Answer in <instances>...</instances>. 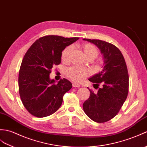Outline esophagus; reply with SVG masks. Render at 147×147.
<instances>
[{
	"label": "esophagus",
	"instance_id": "1",
	"mask_svg": "<svg viewBox=\"0 0 147 147\" xmlns=\"http://www.w3.org/2000/svg\"><path fill=\"white\" fill-rule=\"evenodd\" d=\"M73 87H80V85L78 84V83H73Z\"/></svg>",
	"mask_w": 147,
	"mask_h": 147
}]
</instances>
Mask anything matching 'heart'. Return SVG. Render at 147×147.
Masks as SVG:
<instances>
[{
    "label": "heart",
    "mask_w": 147,
    "mask_h": 147,
    "mask_svg": "<svg viewBox=\"0 0 147 147\" xmlns=\"http://www.w3.org/2000/svg\"><path fill=\"white\" fill-rule=\"evenodd\" d=\"M81 47L84 52V54L89 59H94L99 54V51L97 47L93 44L91 43L85 42L81 44ZM73 47L69 46L66 47L63 51L61 54V59L64 62H67L69 60V57L72 51ZM91 71L86 68H83L80 66H73L71 67L66 70V74L68 78L71 80L75 82H81L84 80L85 78L90 76Z\"/></svg>",
    "instance_id": "b5f03b06"
}]
</instances>
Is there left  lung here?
Instances as JSON below:
<instances>
[{
	"label": "left lung",
	"instance_id": "1",
	"mask_svg": "<svg viewBox=\"0 0 147 147\" xmlns=\"http://www.w3.org/2000/svg\"><path fill=\"white\" fill-rule=\"evenodd\" d=\"M93 43L103 55V68L91 77L96 93L88 88L90 96L84 102L85 113L92 120L105 123L114 118L120 110L128 96L129 76L125 60L117 46L104 40L83 39ZM100 84L101 87H98Z\"/></svg>",
	"mask_w": 147,
	"mask_h": 147
}]
</instances>
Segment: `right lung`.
<instances>
[{
	"label": "right lung",
	"mask_w": 147,
	"mask_h": 147,
	"mask_svg": "<svg viewBox=\"0 0 147 147\" xmlns=\"http://www.w3.org/2000/svg\"><path fill=\"white\" fill-rule=\"evenodd\" d=\"M79 39L46 36L37 39L27 50L20 67L18 83L20 99L29 113L46 117L60 108L64 94L72 84L65 78L56 84L49 74L54 65L61 63L62 51Z\"/></svg>",
	"instance_id": "add662e5"
}]
</instances>
